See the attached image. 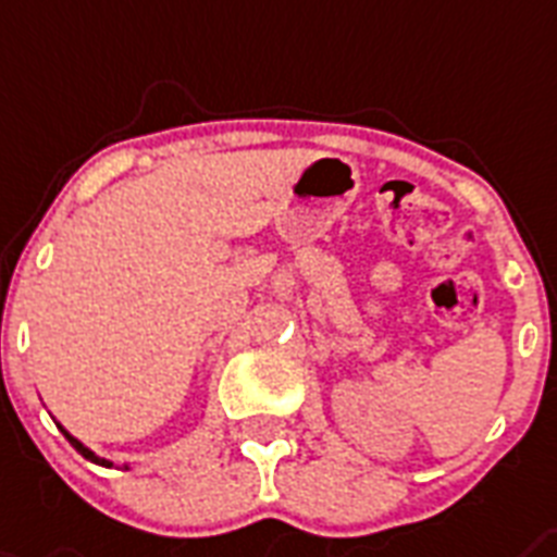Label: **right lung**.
<instances>
[{"label": "right lung", "mask_w": 557, "mask_h": 557, "mask_svg": "<svg viewBox=\"0 0 557 557\" xmlns=\"http://www.w3.org/2000/svg\"><path fill=\"white\" fill-rule=\"evenodd\" d=\"M60 431H63V433H65V440L72 442V448H74V450H77V454H81V457H86V459H89V462H95V466L112 468V462H109V459L98 457V454H95V450H89V448H86V445H83V442H81V440H74L72 433L65 431V428H60Z\"/></svg>", "instance_id": "right-lung-1"}]
</instances>
